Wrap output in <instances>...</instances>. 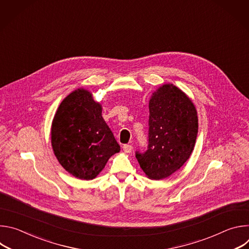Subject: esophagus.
Instances as JSON below:
<instances>
[{
	"label": "esophagus",
	"instance_id": "esophagus-1",
	"mask_svg": "<svg viewBox=\"0 0 249 249\" xmlns=\"http://www.w3.org/2000/svg\"><path fill=\"white\" fill-rule=\"evenodd\" d=\"M133 148L131 145H124L123 146V151L126 153V154H130L132 152Z\"/></svg>",
	"mask_w": 249,
	"mask_h": 249
}]
</instances>
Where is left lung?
Here are the masks:
<instances>
[{
	"label": "left lung",
	"instance_id": "8db88e82",
	"mask_svg": "<svg viewBox=\"0 0 249 249\" xmlns=\"http://www.w3.org/2000/svg\"><path fill=\"white\" fill-rule=\"evenodd\" d=\"M149 109V147L136 158L148 178L161 180L190 158L198 133L197 110L191 98L172 84L153 92Z\"/></svg>",
	"mask_w": 249,
	"mask_h": 249
}]
</instances>
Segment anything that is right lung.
<instances>
[{
  "label": "right lung",
  "mask_w": 249,
  "mask_h": 249,
  "mask_svg": "<svg viewBox=\"0 0 249 249\" xmlns=\"http://www.w3.org/2000/svg\"><path fill=\"white\" fill-rule=\"evenodd\" d=\"M102 105L83 88L60 103L51 126V145L59 163L70 174L91 180L120 146L102 117Z\"/></svg>",
  "instance_id": "add662e5"
}]
</instances>
